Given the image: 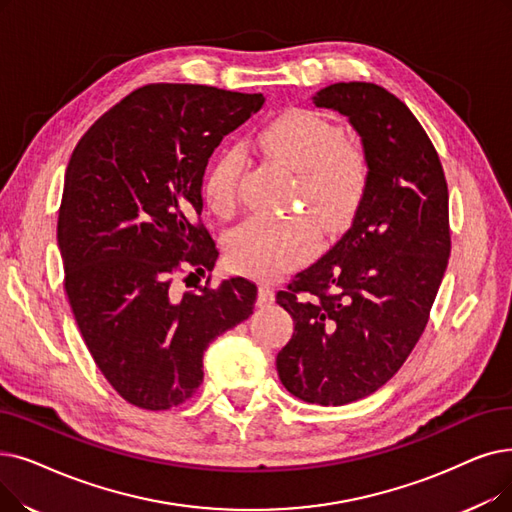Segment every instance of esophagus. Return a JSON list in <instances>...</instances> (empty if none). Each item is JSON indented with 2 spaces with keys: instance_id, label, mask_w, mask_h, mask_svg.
I'll list each match as a JSON object with an SVG mask.
<instances>
[{
  "instance_id": "34e87169",
  "label": "esophagus",
  "mask_w": 512,
  "mask_h": 512,
  "mask_svg": "<svg viewBox=\"0 0 512 512\" xmlns=\"http://www.w3.org/2000/svg\"><path fill=\"white\" fill-rule=\"evenodd\" d=\"M274 301V288L268 282L259 284V293H257V305H270Z\"/></svg>"
}]
</instances>
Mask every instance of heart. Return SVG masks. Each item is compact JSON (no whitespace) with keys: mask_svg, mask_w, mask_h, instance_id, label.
<instances>
[{"mask_svg":"<svg viewBox=\"0 0 512 512\" xmlns=\"http://www.w3.org/2000/svg\"><path fill=\"white\" fill-rule=\"evenodd\" d=\"M259 146L297 173V192L324 232L337 234L351 224L370 186V159L360 142L343 138L341 127L316 110L293 106L261 129ZM242 169L240 148L221 150L211 163L203 196L215 215L236 213ZM316 242L318 228L309 217H257L230 236L228 257L242 274L274 278L309 257Z\"/></svg>","mask_w":512,"mask_h":512,"instance_id":"b5f03b06","label":"heart"}]
</instances>
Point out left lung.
I'll return each instance as SVG.
<instances>
[{
  "label": "left lung",
  "mask_w": 512,
  "mask_h": 512,
  "mask_svg": "<svg viewBox=\"0 0 512 512\" xmlns=\"http://www.w3.org/2000/svg\"><path fill=\"white\" fill-rule=\"evenodd\" d=\"M314 104L360 133L370 186L335 247L278 291L295 332L276 368L303 402L345 406L381 389L429 322L450 257L448 184L427 131L385 87L332 83Z\"/></svg>",
  "instance_id": "8db88e82"
}]
</instances>
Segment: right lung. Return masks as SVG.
Segmentation results:
<instances>
[{"mask_svg": "<svg viewBox=\"0 0 512 512\" xmlns=\"http://www.w3.org/2000/svg\"><path fill=\"white\" fill-rule=\"evenodd\" d=\"M263 102L209 85H144L73 150L58 215L64 291L96 366L131 406L184 404L203 383L209 343L253 314L247 278L182 297L171 282L215 268L217 247L198 221L203 175Z\"/></svg>", "mask_w": 512, "mask_h": 512, "instance_id": "right-lung-1", "label": "right lung"}]
</instances>
